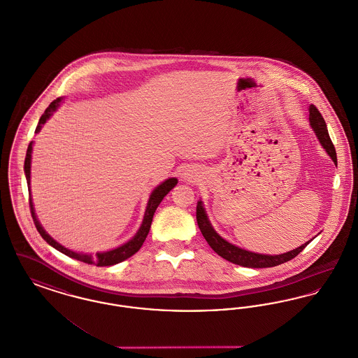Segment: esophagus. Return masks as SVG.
I'll return each mask as SVG.
<instances>
[{"label": "esophagus", "mask_w": 358, "mask_h": 358, "mask_svg": "<svg viewBox=\"0 0 358 358\" xmlns=\"http://www.w3.org/2000/svg\"><path fill=\"white\" fill-rule=\"evenodd\" d=\"M182 178H184V180H187V181H189V180H190L192 177H190L189 174H187V173H184V174H182Z\"/></svg>", "instance_id": "obj_1"}]
</instances>
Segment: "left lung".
Masks as SVG:
<instances>
[{"mask_svg":"<svg viewBox=\"0 0 358 358\" xmlns=\"http://www.w3.org/2000/svg\"><path fill=\"white\" fill-rule=\"evenodd\" d=\"M308 120L310 124L313 127V130L315 131V136H318L322 148L326 150V153L329 154V157L333 159V162L337 165V153H336V148L329 136V131L326 127V122L324 117L321 115V113L318 111V108L315 106H310L308 107ZM196 219L199 228L203 234L205 240L208 241V244L210 245V248L217 254L222 256L225 260L243 266V267H250V268H267V267H275L279 266L282 263H286L291 259H294L299 252L303 251V248L306 247L310 241H307L305 244H302L301 247L289 251L286 254H280V255H263V254H255L247 250H243L240 247H236L234 244H231L229 241L224 240V238L213 229L212 224L209 222L206 212H205L203 201L197 203V209H196Z\"/></svg>","mask_w":358,"mask_h":358,"instance_id":"8db88e82","label":"left lung"}]
</instances>
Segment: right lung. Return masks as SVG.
Listing matches in <instances>:
<instances>
[{"label":"right lung","mask_w":358,"mask_h":358,"mask_svg":"<svg viewBox=\"0 0 358 358\" xmlns=\"http://www.w3.org/2000/svg\"><path fill=\"white\" fill-rule=\"evenodd\" d=\"M62 99L57 98L56 101L47 107V110L44 111V114L41 115V118L38 120V124L36 127V131L34 133H38L43 127V124L47 122V120L51 118L53 111H56V108L60 106ZM32 145L34 142L29 143L28 146V150H27V157H25V164H24V171H25V177H27V182H28V190H29V206H31V213H32V217H34V225L38 231V234L41 235V238H44L50 245H52L53 248H56L57 251H60L62 254L69 256L72 259H76V260H80V262H85L87 264H95L98 267H106V266H114V264H118L120 262L129 259L130 256L134 255L136 252H138V250L142 247L145 238L148 236L149 231H150V227H152V222H153L154 212L155 209L158 208V205L161 204V201L164 200V197L171 192L173 187L177 185L178 180L177 178H168L166 181H164L161 185L154 189L150 194V199L148 201V206H146V210H145V216H143V222L141 224L138 232L136 234V236L129 240L127 243H124L123 245H120L115 250H111V251H106V252H96L95 255H88V254H79V252H73L69 248L63 247L62 244H59L56 240L53 238L44 231V228L41 227V224L37 220L36 217V213H34V203H32V197H31V159H32Z\"/></svg>","instance_id":"obj_1"}]
</instances>
